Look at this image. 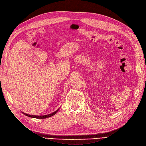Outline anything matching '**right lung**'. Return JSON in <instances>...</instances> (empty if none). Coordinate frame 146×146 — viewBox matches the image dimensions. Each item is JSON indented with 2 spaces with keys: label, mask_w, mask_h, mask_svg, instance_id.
<instances>
[{
  "label": "right lung",
  "mask_w": 146,
  "mask_h": 146,
  "mask_svg": "<svg viewBox=\"0 0 146 146\" xmlns=\"http://www.w3.org/2000/svg\"><path fill=\"white\" fill-rule=\"evenodd\" d=\"M58 110H59V109L57 110V111H54V112H52V113H50V114H48V115H29V114H27V113H24V112H22V113H24V114H25L26 116L29 117L35 118H38V119H44V118H49L50 117H52L53 115H54L58 112Z\"/></svg>",
  "instance_id": "1"
}]
</instances>
